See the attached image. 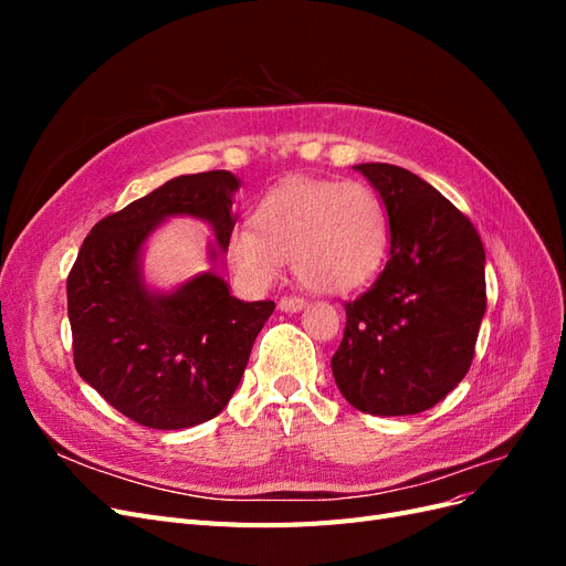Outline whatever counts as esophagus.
<instances>
[{
    "instance_id": "esophagus-1",
    "label": "esophagus",
    "mask_w": 566,
    "mask_h": 566,
    "mask_svg": "<svg viewBox=\"0 0 566 566\" xmlns=\"http://www.w3.org/2000/svg\"><path fill=\"white\" fill-rule=\"evenodd\" d=\"M304 300L302 297H281V302H279V310L281 312H300V310H304Z\"/></svg>"
}]
</instances>
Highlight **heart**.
I'll return each mask as SVG.
<instances>
[{
	"mask_svg": "<svg viewBox=\"0 0 566 566\" xmlns=\"http://www.w3.org/2000/svg\"><path fill=\"white\" fill-rule=\"evenodd\" d=\"M387 250L382 205L358 181H287L254 208L252 229L229 235V264L248 287L276 281L283 260L316 293H349L380 269Z\"/></svg>",
	"mask_w": 566,
	"mask_h": 566,
	"instance_id": "heart-1",
	"label": "heart"
}]
</instances>
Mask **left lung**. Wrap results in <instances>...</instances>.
Wrapping results in <instances>:
<instances>
[{
    "label": "left lung",
    "instance_id": "obj_1",
    "mask_svg": "<svg viewBox=\"0 0 566 566\" xmlns=\"http://www.w3.org/2000/svg\"><path fill=\"white\" fill-rule=\"evenodd\" d=\"M380 193L389 260L345 304L335 382L370 416H416L465 378L486 312L484 245L472 221L434 186L387 163L356 165Z\"/></svg>",
    "mask_w": 566,
    "mask_h": 566
}]
</instances>
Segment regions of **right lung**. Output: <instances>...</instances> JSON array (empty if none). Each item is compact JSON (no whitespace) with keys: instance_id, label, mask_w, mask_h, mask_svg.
Here are the masks:
<instances>
[{"instance_id":"right-lung-1","label":"right lung","mask_w":566,"mask_h":566,"mask_svg":"<svg viewBox=\"0 0 566 566\" xmlns=\"http://www.w3.org/2000/svg\"><path fill=\"white\" fill-rule=\"evenodd\" d=\"M238 181L227 169L169 179L104 217L67 273V318L80 378L115 410L153 430H184L219 416L241 382L254 337L276 310L243 302L217 273H198L172 293L142 273L146 238L167 217H198L227 252Z\"/></svg>"}]
</instances>
